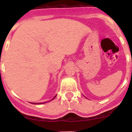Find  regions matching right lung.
I'll return each mask as SVG.
<instances>
[{"label":"right lung","mask_w":132,"mask_h":132,"mask_svg":"<svg viewBox=\"0 0 132 132\" xmlns=\"http://www.w3.org/2000/svg\"><path fill=\"white\" fill-rule=\"evenodd\" d=\"M55 97L54 98H53V99H54L55 98ZM53 99H52V100H53ZM34 104H36V103H34ZM38 104H39V103H38ZM40 104H42V103H40Z\"/></svg>","instance_id":"add662e5"}]
</instances>
